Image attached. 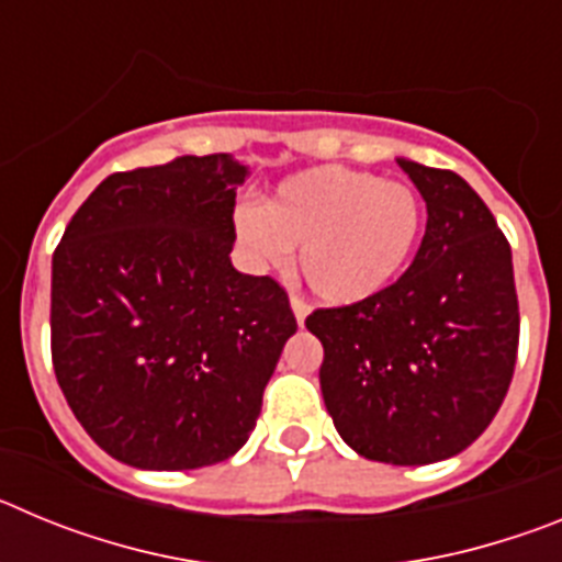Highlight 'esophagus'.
I'll return each instance as SVG.
<instances>
[{"label":"esophagus","instance_id":"1","mask_svg":"<svg viewBox=\"0 0 562 562\" xmlns=\"http://www.w3.org/2000/svg\"><path fill=\"white\" fill-rule=\"evenodd\" d=\"M290 306H292V312H295L297 326H304L306 315H310V306H306L304 301H301V297H290Z\"/></svg>","mask_w":562,"mask_h":562}]
</instances>
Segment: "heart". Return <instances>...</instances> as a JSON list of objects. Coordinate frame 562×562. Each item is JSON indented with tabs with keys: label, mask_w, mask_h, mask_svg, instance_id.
I'll return each instance as SVG.
<instances>
[{
	"label": "heart",
	"mask_w": 562,
	"mask_h": 562,
	"mask_svg": "<svg viewBox=\"0 0 562 562\" xmlns=\"http://www.w3.org/2000/svg\"><path fill=\"white\" fill-rule=\"evenodd\" d=\"M425 207L405 182L346 166L301 171L267 205L236 211L238 241L261 267H297L312 295L351 306L394 284L419 245Z\"/></svg>",
	"instance_id": "heart-1"
}]
</instances>
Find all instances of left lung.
Instances as JSON below:
<instances>
[{
	"label": "left lung",
	"instance_id": "8db88e82",
	"mask_svg": "<svg viewBox=\"0 0 562 562\" xmlns=\"http://www.w3.org/2000/svg\"><path fill=\"white\" fill-rule=\"evenodd\" d=\"M428 205L414 265L380 295L317 310L321 391L351 450L434 464L470 448L498 414L518 357L513 250L479 193L445 168L400 157Z\"/></svg>",
	"mask_w": 562,
	"mask_h": 562
}]
</instances>
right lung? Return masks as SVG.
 <instances>
[{"instance_id":"right-lung-1","label":"right lung","mask_w":562,"mask_h":562,"mask_svg":"<svg viewBox=\"0 0 562 562\" xmlns=\"http://www.w3.org/2000/svg\"><path fill=\"white\" fill-rule=\"evenodd\" d=\"M231 154L109 173L53 252V369L98 448L140 470H196L250 439L297 324L267 276L231 265Z\"/></svg>"}]
</instances>
